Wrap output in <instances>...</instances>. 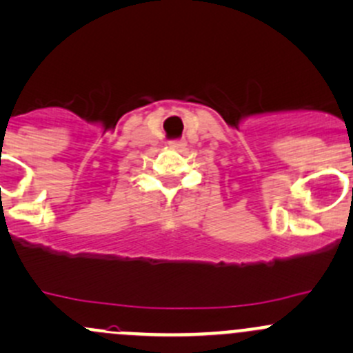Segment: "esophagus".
I'll return each instance as SVG.
<instances>
[{
  "instance_id": "obj_1",
  "label": "esophagus",
  "mask_w": 353,
  "mask_h": 353,
  "mask_svg": "<svg viewBox=\"0 0 353 353\" xmlns=\"http://www.w3.org/2000/svg\"><path fill=\"white\" fill-rule=\"evenodd\" d=\"M169 145L176 150H183L185 147V142L184 141H172V142H169Z\"/></svg>"
}]
</instances>
